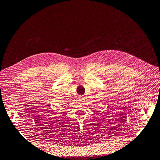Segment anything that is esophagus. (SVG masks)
<instances>
[{
	"label": "esophagus",
	"mask_w": 160,
	"mask_h": 160,
	"mask_svg": "<svg viewBox=\"0 0 160 160\" xmlns=\"http://www.w3.org/2000/svg\"><path fill=\"white\" fill-rule=\"evenodd\" d=\"M79 96V98H80V99H82L84 98V96H83V95H80V96Z\"/></svg>",
	"instance_id": "obj_1"
}]
</instances>
